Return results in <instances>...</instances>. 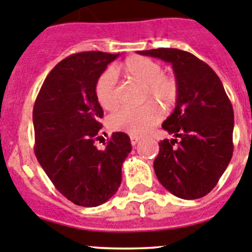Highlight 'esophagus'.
Instances as JSON below:
<instances>
[{
  "label": "esophagus",
  "instance_id": "34e87169",
  "mask_svg": "<svg viewBox=\"0 0 252 252\" xmlns=\"http://www.w3.org/2000/svg\"><path fill=\"white\" fill-rule=\"evenodd\" d=\"M139 137L137 136H131V145L132 146H135L137 144V142H139Z\"/></svg>",
  "mask_w": 252,
  "mask_h": 252
}]
</instances>
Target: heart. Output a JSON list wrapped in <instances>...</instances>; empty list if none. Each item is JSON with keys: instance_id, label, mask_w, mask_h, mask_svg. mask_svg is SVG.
Wrapping results in <instances>:
<instances>
[{"instance_id": "1", "label": "heart", "mask_w": 252, "mask_h": 252, "mask_svg": "<svg viewBox=\"0 0 252 252\" xmlns=\"http://www.w3.org/2000/svg\"><path fill=\"white\" fill-rule=\"evenodd\" d=\"M125 69L131 79L145 86L146 99L153 98L165 107L174 103L178 97V83L171 75L162 74V68L159 63L149 58L132 57L126 62ZM117 79L119 75L115 68L106 69L97 79L95 97L104 110H115L119 106ZM161 116L159 104L149 102L136 108H120L110 116L108 124L115 131H122L132 136H142L161 120Z\"/></svg>"}]
</instances>
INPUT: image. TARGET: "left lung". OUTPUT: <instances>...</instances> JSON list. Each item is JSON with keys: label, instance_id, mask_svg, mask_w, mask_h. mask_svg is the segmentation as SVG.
<instances>
[{"label": "left lung", "instance_id": "1", "mask_svg": "<svg viewBox=\"0 0 252 252\" xmlns=\"http://www.w3.org/2000/svg\"><path fill=\"white\" fill-rule=\"evenodd\" d=\"M170 63L178 83L177 106L162 128L174 139L159 142L154 170L164 188L182 199H198L218 183L232 158L233 108L221 79L188 51H139Z\"/></svg>", "mask_w": 252, "mask_h": 252}]
</instances>
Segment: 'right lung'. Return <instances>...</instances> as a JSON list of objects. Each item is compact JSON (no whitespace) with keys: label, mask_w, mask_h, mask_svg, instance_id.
Segmentation results:
<instances>
[{"label":"right lung","mask_w":252,"mask_h":252,"mask_svg":"<svg viewBox=\"0 0 252 252\" xmlns=\"http://www.w3.org/2000/svg\"><path fill=\"white\" fill-rule=\"evenodd\" d=\"M119 55L83 51L65 58L51 69L34 104L37 161L55 188L78 206L97 207L117 192L122 162L132 149L125 132H113L104 149L94 145L103 117L95 83Z\"/></svg>","instance_id":"add662e5"}]
</instances>
